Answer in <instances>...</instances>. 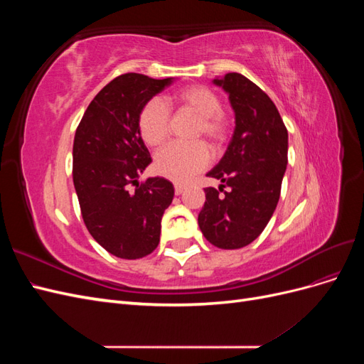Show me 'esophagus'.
I'll list each match as a JSON object with an SVG mask.
<instances>
[{
  "instance_id": "1",
  "label": "esophagus",
  "mask_w": 364,
  "mask_h": 364,
  "mask_svg": "<svg viewBox=\"0 0 364 364\" xmlns=\"http://www.w3.org/2000/svg\"><path fill=\"white\" fill-rule=\"evenodd\" d=\"M185 191V186L183 185H174V193L176 196H181Z\"/></svg>"
}]
</instances>
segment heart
Returning a JSON list of instances; mask_svg holds the SVG:
<instances>
[{
	"label": "heart",
	"instance_id": "heart-1",
	"mask_svg": "<svg viewBox=\"0 0 364 364\" xmlns=\"http://www.w3.org/2000/svg\"><path fill=\"white\" fill-rule=\"evenodd\" d=\"M179 107L199 117L196 136H203L209 144L217 147L228 136L229 123L220 111L222 103L215 92L202 85L186 86L174 95ZM139 134L146 144L158 147L170 134V114L159 100L149 102L139 114ZM209 151L202 142L196 144H170L156 155V170L165 178L176 182L190 181L194 174L206 168Z\"/></svg>",
	"mask_w": 364,
	"mask_h": 364
}]
</instances>
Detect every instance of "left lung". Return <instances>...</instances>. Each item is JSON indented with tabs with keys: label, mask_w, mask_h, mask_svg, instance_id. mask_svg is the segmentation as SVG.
I'll return each mask as SVG.
<instances>
[{
	"label": "left lung",
	"mask_w": 364,
	"mask_h": 364,
	"mask_svg": "<svg viewBox=\"0 0 364 364\" xmlns=\"http://www.w3.org/2000/svg\"><path fill=\"white\" fill-rule=\"evenodd\" d=\"M213 83L229 95L235 127L223 158L206 176L230 191L205 188L199 228L215 247L240 249L259 237L277 209L289 134L270 97L243 74L228 73Z\"/></svg>",
	"instance_id": "obj_1"
}]
</instances>
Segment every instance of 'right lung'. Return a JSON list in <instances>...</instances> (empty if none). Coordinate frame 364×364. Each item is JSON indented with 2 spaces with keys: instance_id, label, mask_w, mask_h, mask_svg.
Segmentation results:
<instances>
[{
  "instance_id": "right-lung-1",
  "label": "right lung",
  "mask_w": 364,
  "mask_h": 364,
  "mask_svg": "<svg viewBox=\"0 0 364 364\" xmlns=\"http://www.w3.org/2000/svg\"><path fill=\"white\" fill-rule=\"evenodd\" d=\"M174 80L118 75L94 97L75 130L73 181L83 222L118 258L138 259L158 247L161 220L173 202L170 181H138L151 162L138 121L142 107Z\"/></svg>"
}]
</instances>
